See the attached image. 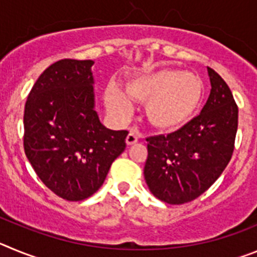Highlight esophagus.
Masks as SVG:
<instances>
[{
    "mask_svg": "<svg viewBox=\"0 0 257 257\" xmlns=\"http://www.w3.org/2000/svg\"><path fill=\"white\" fill-rule=\"evenodd\" d=\"M136 142H138V135H136L135 133H133V131H130V133H128V135L126 136V144L134 145Z\"/></svg>",
    "mask_w": 257,
    "mask_h": 257,
    "instance_id": "34e87169",
    "label": "esophagus"
}]
</instances>
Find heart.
<instances>
[{
    "label": "heart",
    "instance_id": "1",
    "mask_svg": "<svg viewBox=\"0 0 257 257\" xmlns=\"http://www.w3.org/2000/svg\"><path fill=\"white\" fill-rule=\"evenodd\" d=\"M205 97V85L198 76L175 68H161L136 74L122 92L115 85L106 87L104 103L110 114L123 119L131 101L144 103L143 115L154 131L172 134L198 114Z\"/></svg>",
    "mask_w": 257,
    "mask_h": 257
}]
</instances>
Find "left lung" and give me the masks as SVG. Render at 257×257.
Listing matches in <instances>:
<instances>
[{
	"mask_svg": "<svg viewBox=\"0 0 257 257\" xmlns=\"http://www.w3.org/2000/svg\"><path fill=\"white\" fill-rule=\"evenodd\" d=\"M211 91L201 114L167 136L148 138L144 178L160 201L183 205L205 193L234 151L238 108L225 81L207 67Z\"/></svg>",
	"mask_w": 257,
	"mask_h": 257,
	"instance_id": "obj_1",
	"label": "left lung"
}]
</instances>
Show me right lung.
<instances>
[{"instance_id": "right-lung-1", "label": "right lung", "mask_w": 257, "mask_h": 257, "mask_svg": "<svg viewBox=\"0 0 257 257\" xmlns=\"http://www.w3.org/2000/svg\"><path fill=\"white\" fill-rule=\"evenodd\" d=\"M92 60L63 59L38 77L24 109V151L42 183L67 201L103 185L126 148V130L104 126L95 110Z\"/></svg>"}]
</instances>
